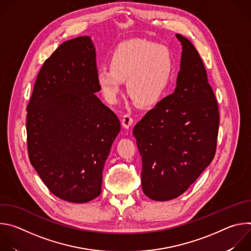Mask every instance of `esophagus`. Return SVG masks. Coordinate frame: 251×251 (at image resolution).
I'll return each mask as SVG.
<instances>
[{"mask_svg":"<svg viewBox=\"0 0 251 251\" xmlns=\"http://www.w3.org/2000/svg\"><path fill=\"white\" fill-rule=\"evenodd\" d=\"M132 124H133V118L130 116V114H125L122 117V126L128 129Z\"/></svg>","mask_w":251,"mask_h":251,"instance_id":"esophagus-1","label":"esophagus"}]
</instances>
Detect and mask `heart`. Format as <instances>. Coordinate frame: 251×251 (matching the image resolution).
I'll return each instance as SVG.
<instances>
[{"label":"heart","mask_w":251,"mask_h":251,"mask_svg":"<svg viewBox=\"0 0 251 251\" xmlns=\"http://www.w3.org/2000/svg\"><path fill=\"white\" fill-rule=\"evenodd\" d=\"M174 65L168 47L145 40H130L113 50L109 67L98 68L96 82L104 98L115 103L126 80L129 96L143 106H151L160 101L167 90Z\"/></svg>","instance_id":"heart-1"}]
</instances>
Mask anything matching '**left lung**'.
<instances>
[{"label": "left lung", "instance_id": "8db88e82", "mask_svg": "<svg viewBox=\"0 0 251 251\" xmlns=\"http://www.w3.org/2000/svg\"><path fill=\"white\" fill-rule=\"evenodd\" d=\"M176 37L183 47L176 87L133 130L142 158V190L160 201L184 194L210 164L220 126L203 62L188 39Z\"/></svg>", "mask_w": 251, "mask_h": 251}]
</instances>
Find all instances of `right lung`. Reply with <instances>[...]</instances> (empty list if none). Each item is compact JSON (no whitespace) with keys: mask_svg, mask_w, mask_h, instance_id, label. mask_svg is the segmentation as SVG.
<instances>
[{"mask_svg":"<svg viewBox=\"0 0 251 251\" xmlns=\"http://www.w3.org/2000/svg\"><path fill=\"white\" fill-rule=\"evenodd\" d=\"M96 73L90 38L66 41L44 62L26 107L30 164L69 202L100 195L104 164L120 132L115 113L95 95Z\"/></svg>","mask_w":251,"mask_h":251,"instance_id":"obj_1","label":"right lung"}]
</instances>
